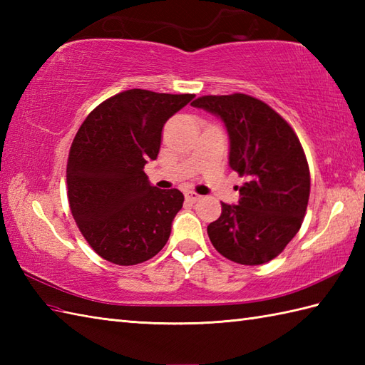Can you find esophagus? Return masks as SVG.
<instances>
[{
	"mask_svg": "<svg viewBox=\"0 0 365 365\" xmlns=\"http://www.w3.org/2000/svg\"><path fill=\"white\" fill-rule=\"evenodd\" d=\"M185 199L188 200V202H191V204H195V202H197V200H200L202 199V196H199L197 192H195V191H188L187 195H185Z\"/></svg>",
	"mask_w": 365,
	"mask_h": 365,
	"instance_id": "1",
	"label": "esophagus"
}]
</instances>
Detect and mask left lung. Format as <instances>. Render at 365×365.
Instances as JSON below:
<instances>
[{
    "label": "left lung",
    "mask_w": 365,
    "mask_h": 365,
    "mask_svg": "<svg viewBox=\"0 0 365 365\" xmlns=\"http://www.w3.org/2000/svg\"><path fill=\"white\" fill-rule=\"evenodd\" d=\"M220 115L230 139L229 165L245 178L237 205L221 202L208 224L210 242L224 257L262 265L281 254L307 210L311 174L293 128L273 108L246 94L204 96L191 103Z\"/></svg>",
    "instance_id": "left-lung-1"
}]
</instances>
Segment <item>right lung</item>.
<instances>
[{
  "label": "right lung",
  "mask_w": 365,
  "mask_h": 365,
  "mask_svg": "<svg viewBox=\"0 0 365 365\" xmlns=\"http://www.w3.org/2000/svg\"><path fill=\"white\" fill-rule=\"evenodd\" d=\"M192 98L128 89L81 123L68 152L67 197L76 226L102 259L136 265L166 245L185 197L152 187L144 166L158 157L166 120Z\"/></svg>",
  "instance_id": "right-lung-1"
}]
</instances>
